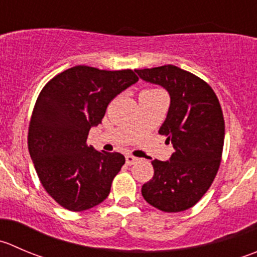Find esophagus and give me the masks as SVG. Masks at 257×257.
<instances>
[{"instance_id": "34e87169", "label": "esophagus", "mask_w": 257, "mask_h": 257, "mask_svg": "<svg viewBox=\"0 0 257 257\" xmlns=\"http://www.w3.org/2000/svg\"><path fill=\"white\" fill-rule=\"evenodd\" d=\"M125 162H126V164H128V166H132V164H134L136 162H138V158H137V157H134V156H131V154H128V156L125 157Z\"/></svg>"}]
</instances>
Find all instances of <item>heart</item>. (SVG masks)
Instances as JSON below:
<instances>
[{"mask_svg": "<svg viewBox=\"0 0 257 257\" xmlns=\"http://www.w3.org/2000/svg\"><path fill=\"white\" fill-rule=\"evenodd\" d=\"M144 91H158V89H147V90Z\"/></svg>", "mask_w": 257, "mask_h": 257, "instance_id": "heart-1", "label": "heart"}]
</instances>
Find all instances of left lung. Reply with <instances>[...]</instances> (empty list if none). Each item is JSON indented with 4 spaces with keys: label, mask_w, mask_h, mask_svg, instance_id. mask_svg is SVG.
Listing matches in <instances>:
<instances>
[{
    "label": "left lung",
    "mask_w": 257,
    "mask_h": 257,
    "mask_svg": "<svg viewBox=\"0 0 257 257\" xmlns=\"http://www.w3.org/2000/svg\"><path fill=\"white\" fill-rule=\"evenodd\" d=\"M136 73L169 93L171 105L159 134L174 148L169 161H152L154 174L142 195L163 212L186 211L203 197L220 168L225 141L221 104L205 80L174 65Z\"/></svg>",
    "instance_id": "8db88e82"
}]
</instances>
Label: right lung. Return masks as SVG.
<instances>
[{
    "label": "right lung",
    "mask_w": 257,
    "mask_h": 257,
    "mask_svg": "<svg viewBox=\"0 0 257 257\" xmlns=\"http://www.w3.org/2000/svg\"><path fill=\"white\" fill-rule=\"evenodd\" d=\"M133 70L78 65L57 74L40 91L32 110L27 146L45 191L69 211L103 202L125 158L86 144L109 103L138 81Z\"/></svg>",
    "instance_id": "right-lung-1"
}]
</instances>
